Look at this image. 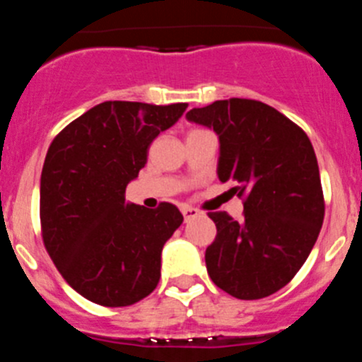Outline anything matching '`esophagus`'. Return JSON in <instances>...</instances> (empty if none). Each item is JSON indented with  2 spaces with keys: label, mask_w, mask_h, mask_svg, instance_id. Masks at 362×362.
<instances>
[{
  "label": "esophagus",
  "mask_w": 362,
  "mask_h": 362,
  "mask_svg": "<svg viewBox=\"0 0 362 362\" xmlns=\"http://www.w3.org/2000/svg\"><path fill=\"white\" fill-rule=\"evenodd\" d=\"M181 212H183L185 221L190 219V217L199 216V210H197V209H192V206H181Z\"/></svg>",
  "instance_id": "34e87169"
}]
</instances>
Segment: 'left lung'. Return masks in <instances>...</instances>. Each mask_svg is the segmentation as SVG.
<instances>
[{"label":"left lung","instance_id":"8db88e82","mask_svg":"<svg viewBox=\"0 0 362 362\" xmlns=\"http://www.w3.org/2000/svg\"><path fill=\"white\" fill-rule=\"evenodd\" d=\"M187 117L210 127L221 143L217 175L233 181L245 221L209 212L217 235L204 261L210 279L232 297L279 292L305 264L325 219L313 146L299 124L255 99L230 98Z\"/></svg>","mask_w":362,"mask_h":362}]
</instances>
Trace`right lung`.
Returning <instances> with one entry per match:
<instances>
[{
  "mask_svg": "<svg viewBox=\"0 0 362 362\" xmlns=\"http://www.w3.org/2000/svg\"><path fill=\"white\" fill-rule=\"evenodd\" d=\"M187 103L105 101L50 143L40 188L41 238L63 279L101 306H130L153 292L161 250L183 223L172 203L156 210L124 201L159 132Z\"/></svg>",
  "mask_w": 362,
  "mask_h": 362,
  "instance_id": "add662e5",
  "label": "right lung"
}]
</instances>
